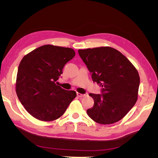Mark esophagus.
<instances>
[{"label":"esophagus","mask_w":158,"mask_h":158,"mask_svg":"<svg viewBox=\"0 0 158 158\" xmlns=\"http://www.w3.org/2000/svg\"><path fill=\"white\" fill-rule=\"evenodd\" d=\"M77 95L78 97H84V95H85V94H80V93H78V92H77Z\"/></svg>","instance_id":"1"}]
</instances>
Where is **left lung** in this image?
I'll list each match as a JSON object with an SVG mask.
<instances>
[{
	"label": "left lung",
	"instance_id": "1",
	"mask_svg": "<svg viewBox=\"0 0 158 158\" xmlns=\"http://www.w3.org/2000/svg\"><path fill=\"white\" fill-rule=\"evenodd\" d=\"M78 53L92 73L93 82L102 87V94H89L94 105L87 110L88 116L102 125L120 121L137 101V70L121 52L110 47L79 49Z\"/></svg>",
	"mask_w": 158,
	"mask_h": 158
}]
</instances>
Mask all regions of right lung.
<instances>
[{
  "mask_svg": "<svg viewBox=\"0 0 158 158\" xmlns=\"http://www.w3.org/2000/svg\"><path fill=\"white\" fill-rule=\"evenodd\" d=\"M74 56L71 48L45 45L23 57L18 69L16 92L31 116L43 121L56 120L76 98L74 91L56 84L64 66Z\"/></svg>",
  "mask_w": 158,
  "mask_h": 158,
  "instance_id": "add662e5",
  "label": "right lung"
}]
</instances>
